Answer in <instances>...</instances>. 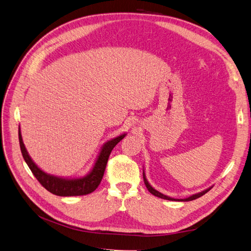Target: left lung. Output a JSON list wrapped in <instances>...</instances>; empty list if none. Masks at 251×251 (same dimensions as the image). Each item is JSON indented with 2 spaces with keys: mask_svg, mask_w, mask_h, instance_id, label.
Masks as SVG:
<instances>
[{
  "mask_svg": "<svg viewBox=\"0 0 251 251\" xmlns=\"http://www.w3.org/2000/svg\"><path fill=\"white\" fill-rule=\"evenodd\" d=\"M143 181H144V184H146L147 188L149 189V192H150L151 195H154V196L158 197V198L165 199V200H170V201H181V202H187V201H192V200H195V199H198V198H200L201 196H203V195L206 194V193L209 191V189L212 187V186H209L208 188L204 189V191H202V192H200V193L194 194V195L189 196V197H187V198H184V199H174V198H172V197H169V196H166V195H163V194H162V193H160V192H158L157 189H155L153 186H151V185L150 184V182L148 181V179H147V177H146V173H144V169H143Z\"/></svg>",
  "mask_w": 251,
  "mask_h": 251,
  "instance_id": "1",
  "label": "left lung"
}]
</instances>
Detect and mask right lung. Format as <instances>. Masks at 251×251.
I'll return each mask as SVG.
<instances>
[{
  "label": "right lung",
  "mask_w": 251,
  "mask_h": 251,
  "mask_svg": "<svg viewBox=\"0 0 251 251\" xmlns=\"http://www.w3.org/2000/svg\"><path fill=\"white\" fill-rule=\"evenodd\" d=\"M126 133H123L116 137H114L107 142L103 143L100 153H98L92 169L90 172L81 177H62L55 176L43 171L30 157L28 151L23 141L21 126H19V140L22 151V155L24 160L31 170L34 177L39 180L40 183L53 195L60 197H73V196H83L94 192L97 186L100 184V181L103 177V173L107 166L109 156L114 147L125 138Z\"/></svg>",
  "instance_id": "right-lung-1"
}]
</instances>
